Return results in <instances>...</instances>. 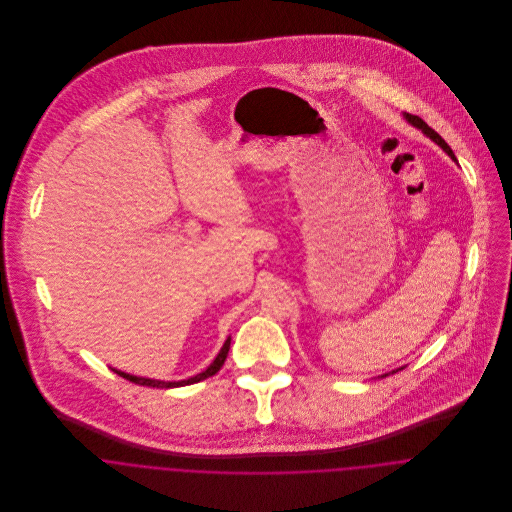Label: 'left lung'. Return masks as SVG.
Returning a JSON list of instances; mask_svg holds the SVG:
<instances>
[{"instance_id": "left-lung-1", "label": "left lung", "mask_w": 512, "mask_h": 512, "mask_svg": "<svg viewBox=\"0 0 512 512\" xmlns=\"http://www.w3.org/2000/svg\"><path fill=\"white\" fill-rule=\"evenodd\" d=\"M404 118H406V122H408L410 126L418 128V130H420L424 136H428L432 142H436V144H438V146L441 147V149H443V151H445V153H447V155H449L453 161H457V157L453 155L451 147L447 146V144L443 142V138L439 136L438 132H434V130H432V128H430V126H428V124H426L422 118H418V116H412V114H404ZM402 368H404V366H402ZM402 368H396V370H392V374H394V372H398V370H402ZM388 374H390V372L382 374L380 378H384V376H388Z\"/></svg>"}]
</instances>
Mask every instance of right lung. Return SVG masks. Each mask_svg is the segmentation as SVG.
I'll return each instance as SVG.
<instances>
[{"label":"right lung","mask_w":512,"mask_h":512,"mask_svg":"<svg viewBox=\"0 0 512 512\" xmlns=\"http://www.w3.org/2000/svg\"><path fill=\"white\" fill-rule=\"evenodd\" d=\"M228 349H230V337L224 341L222 349L219 351V355L215 357V361L211 365L207 366L203 372L187 378V380H173V382H165V380H155V378H144V376H134V374H128V372H122L118 368H114V372H118L120 376H124L126 380H132L136 384H142V386H151V388H179V386H187V384H195V382H201L213 374H217L220 370V366L224 365L226 361V355H228Z\"/></svg>","instance_id":"add662e5"}]
</instances>
